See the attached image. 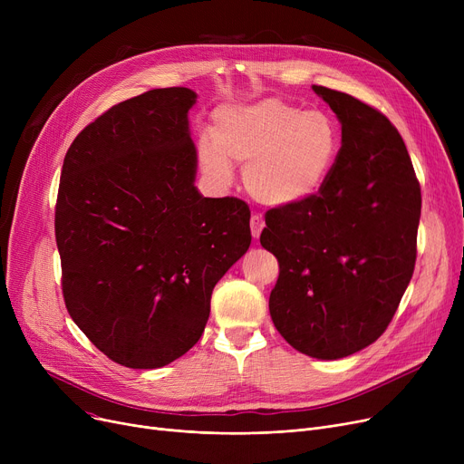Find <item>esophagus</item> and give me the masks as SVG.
Returning a JSON list of instances; mask_svg holds the SVG:
<instances>
[{
    "instance_id": "1",
    "label": "esophagus",
    "mask_w": 464,
    "mask_h": 464,
    "mask_svg": "<svg viewBox=\"0 0 464 464\" xmlns=\"http://www.w3.org/2000/svg\"><path fill=\"white\" fill-rule=\"evenodd\" d=\"M250 227H252V235H254V238H257V237L261 235L263 227H265V219H263V216H261L259 212H254V214H252Z\"/></svg>"
}]
</instances>
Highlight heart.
Masks as SVG:
<instances>
[{"label": "heart", "instance_id": "heart-1", "mask_svg": "<svg viewBox=\"0 0 464 464\" xmlns=\"http://www.w3.org/2000/svg\"><path fill=\"white\" fill-rule=\"evenodd\" d=\"M340 142V128L329 112L304 111L271 97L219 109L214 139L199 142V163L212 180L222 184L231 180V161L242 163L254 199L289 207L320 193L334 169Z\"/></svg>", "mask_w": 464, "mask_h": 464}]
</instances>
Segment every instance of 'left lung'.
I'll return each mask as SVG.
<instances>
[{"instance_id":"1","label":"left lung","mask_w":464,"mask_h":464,"mask_svg":"<svg viewBox=\"0 0 464 464\" xmlns=\"http://www.w3.org/2000/svg\"><path fill=\"white\" fill-rule=\"evenodd\" d=\"M343 124V146L312 199L265 212L261 246L280 275L269 310L287 343L340 359L392 324L418 256L421 188L397 128L357 97L314 86Z\"/></svg>"}]
</instances>
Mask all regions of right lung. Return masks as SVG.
Listing matches in <instances>:
<instances>
[{
  "label": "right lung",
  "instance_id": "right-lung-1",
  "mask_svg": "<svg viewBox=\"0 0 464 464\" xmlns=\"http://www.w3.org/2000/svg\"><path fill=\"white\" fill-rule=\"evenodd\" d=\"M158 88L97 116L63 160L54 231L67 312L130 369H160L201 338L212 289L250 242V207L195 189L188 111Z\"/></svg>",
  "mask_w": 464,
  "mask_h": 464
}]
</instances>
